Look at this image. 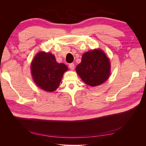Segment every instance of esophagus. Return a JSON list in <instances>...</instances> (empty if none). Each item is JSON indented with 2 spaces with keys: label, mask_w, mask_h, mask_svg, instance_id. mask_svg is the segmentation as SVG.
Wrapping results in <instances>:
<instances>
[{
  "label": "esophagus",
  "mask_w": 146,
  "mask_h": 146,
  "mask_svg": "<svg viewBox=\"0 0 146 146\" xmlns=\"http://www.w3.org/2000/svg\"><path fill=\"white\" fill-rule=\"evenodd\" d=\"M69 67L71 70H74V68H75V65H74V63H70L69 64Z\"/></svg>",
  "instance_id": "1"
}]
</instances>
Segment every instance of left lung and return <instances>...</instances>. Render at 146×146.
<instances>
[{"label":"left lung","mask_w":146,"mask_h":146,"mask_svg":"<svg viewBox=\"0 0 146 146\" xmlns=\"http://www.w3.org/2000/svg\"><path fill=\"white\" fill-rule=\"evenodd\" d=\"M109 58L103 50L95 49L83 54L76 72L82 80L91 86H96L107 80L110 74Z\"/></svg>","instance_id":"1"}]
</instances>
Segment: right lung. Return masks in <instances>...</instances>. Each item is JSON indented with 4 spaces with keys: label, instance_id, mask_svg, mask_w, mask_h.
<instances>
[{
    "label": "right lung",
    "instance_id": "obj_1",
    "mask_svg": "<svg viewBox=\"0 0 146 146\" xmlns=\"http://www.w3.org/2000/svg\"><path fill=\"white\" fill-rule=\"evenodd\" d=\"M67 66L56 62L51 53L40 52L31 63V72L36 85L41 89L53 92L58 88Z\"/></svg>",
    "mask_w": 146,
    "mask_h": 146
}]
</instances>
